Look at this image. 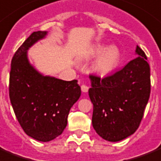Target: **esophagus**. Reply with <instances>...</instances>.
Instances as JSON below:
<instances>
[{
    "instance_id": "esophagus-1",
    "label": "esophagus",
    "mask_w": 161,
    "mask_h": 161,
    "mask_svg": "<svg viewBox=\"0 0 161 161\" xmlns=\"http://www.w3.org/2000/svg\"><path fill=\"white\" fill-rule=\"evenodd\" d=\"M81 90H82L83 93H87L88 90H89V87L86 85H82L81 86Z\"/></svg>"
}]
</instances>
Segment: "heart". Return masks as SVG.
Returning <instances> with one entry per match:
<instances>
[{
  "label": "heart",
  "instance_id": "1",
  "mask_svg": "<svg viewBox=\"0 0 161 161\" xmlns=\"http://www.w3.org/2000/svg\"><path fill=\"white\" fill-rule=\"evenodd\" d=\"M91 55L97 57L93 67L94 72L101 75L113 72L121 61V51L116 45H97L92 50Z\"/></svg>",
  "mask_w": 161,
  "mask_h": 161
}]
</instances>
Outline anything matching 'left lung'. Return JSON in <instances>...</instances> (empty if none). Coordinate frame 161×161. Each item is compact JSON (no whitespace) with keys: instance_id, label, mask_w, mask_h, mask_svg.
<instances>
[{"instance_id":"obj_1","label":"left lung","mask_w":161,"mask_h":161,"mask_svg":"<svg viewBox=\"0 0 161 161\" xmlns=\"http://www.w3.org/2000/svg\"><path fill=\"white\" fill-rule=\"evenodd\" d=\"M137 58L122 69L100 78L89 75V95L94 109L92 124L105 140L118 142L138 129L150 94V68L145 53L136 47Z\"/></svg>"}]
</instances>
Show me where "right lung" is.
<instances>
[{"label":"right lung","instance_id":"right-lung-1","mask_svg":"<svg viewBox=\"0 0 161 161\" xmlns=\"http://www.w3.org/2000/svg\"><path fill=\"white\" fill-rule=\"evenodd\" d=\"M46 31L32 33L12 57L9 96L16 117L29 137L49 142L67 127L70 109L81 95L78 81L44 76L28 59V50L44 39Z\"/></svg>","mask_w":161,"mask_h":161}]
</instances>
